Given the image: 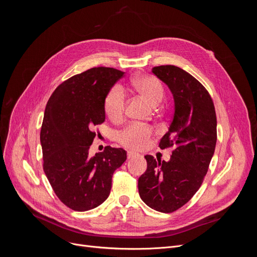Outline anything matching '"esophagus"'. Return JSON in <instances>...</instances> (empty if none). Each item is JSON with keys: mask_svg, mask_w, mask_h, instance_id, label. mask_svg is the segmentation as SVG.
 I'll use <instances>...</instances> for the list:
<instances>
[{"mask_svg": "<svg viewBox=\"0 0 257 257\" xmlns=\"http://www.w3.org/2000/svg\"><path fill=\"white\" fill-rule=\"evenodd\" d=\"M136 157H138L137 153H135V152H133V151H128V152H127V159H128V160L134 159V158H136Z\"/></svg>", "mask_w": 257, "mask_h": 257, "instance_id": "34e87169", "label": "esophagus"}]
</instances>
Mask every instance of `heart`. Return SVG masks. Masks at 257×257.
I'll return each mask as SVG.
<instances>
[{
    "instance_id": "obj_1",
    "label": "heart",
    "mask_w": 257,
    "mask_h": 257,
    "mask_svg": "<svg viewBox=\"0 0 257 257\" xmlns=\"http://www.w3.org/2000/svg\"><path fill=\"white\" fill-rule=\"evenodd\" d=\"M134 89L152 105H158L164 95L162 82L152 75L139 76L133 81ZM125 110V94L120 85L107 92L104 99V111L112 122L120 121ZM154 131L151 126L141 123H132L118 134V142L132 150H143L151 144Z\"/></svg>"
}]
</instances>
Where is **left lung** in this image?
Wrapping results in <instances>:
<instances>
[{
  "label": "left lung",
  "mask_w": 257,
  "mask_h": 257,
  "mask_svg": "<svg viewBox=\"0 0 257 257\" xmlns=\"http://www.w3.org/2000/svg\"><path fill=\"white\" fill-rule=\"evenodd\" d=\"M173 92L175 112L161 149L175 147L169 162L146 155L147 170L138 179V192L146 205L170 213L194 196L208 172L216 144L213 100L196 78L175 65L152 68Z\"/></svg>",
  "instance_id": "1"
}]
</instances>
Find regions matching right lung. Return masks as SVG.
Masks as SVG:
<instances>
[{
  "mask_svg": "<svg viewBox=\"0 0 257 257\" xmlns=\"http://www.w3.org/2000/svg\"><path fill=\"white\" fill-rule=\"evenodd\" d=\"M123 75L112 67L90 68L58 85L46 105L43 168L58 198L75 211L103 204L114 170L126 160L125 151L110 146L89 157L95 126L105 121V96Z\"/></svg>",
  "mask_w": 257,
  "mask_h": 257,
  "instance_id": "obj_1",
  "label": "right lung"
}]
</instances>
